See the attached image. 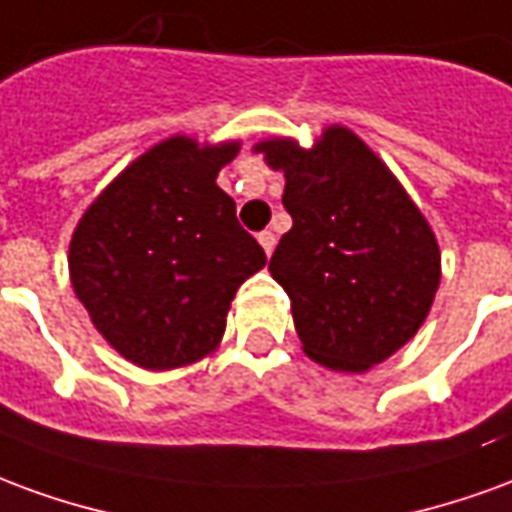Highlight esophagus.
Returning a JSON list of instances; mask_svg holds the SVG:
<instances>
[{
    "label": "esophagus",
    "mask_w": 512,
    "mask_h": 512,
    "mask_svg": "<svg viewBox=\"0 0 512 512\" xmlns=\"http://www.w3.org/2000/svg\"><path fill=\"white\" fill-rule=\"evenodd\" d=\"M257 241H260V246H263V252L271 255V252H274V246H277V235L271 233V230H263V233L257 235Z\"/></svg>",
    "instance_id": "obj_1"
}]
</instances>
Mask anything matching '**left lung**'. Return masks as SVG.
Wrapping results in <instances>:
<instances>
[{
  "label": "left lung",
  "instance_id": "obj_1",
  "mask_svg": "<svg viewBox=\"0 0 512 512\" xmlns=\"http://www.w3.org/2000/svg\"><path fill=\"white\" fill-rule=\"evenodd\" d=\"M285 172L293 227L268 271L290 296L304 354L340 373H365L395 354L428 318L441 252L428 219L384 161L343 126L312 147L255 145Z\"/></svg>",
  "mask_w": 512,
  "mask_h": 512
}]
</instances>
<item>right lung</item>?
I'll return each mask as SVG.
<instances>
[{"mask_svg": "<svg viewBox=\"0 0 512 512\" xmlns=\"http://www.w3.org/2000/svg\"><path fill=\"white\" fill-rule=\"evenodd\" d=\"M238 147L169 136L131 161L73 230V290L136 367L175 370L211 354L235 290L266 266L233 197L216 186Z\"/></svg>", "mask_w": 512, "mask_h": 512, "instance_id": "add662e5", "label": "right lung"}]
</instances>
